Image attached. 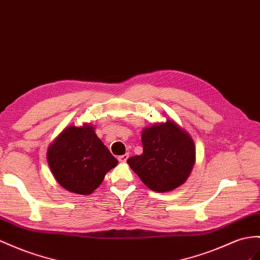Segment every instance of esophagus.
I'll return each mask as SVG.
<instances>
[{"instance_id":"1","label":"esophagus","mask_w":260,"mask_h":260,"mask_svg":"<svg viewBox=\"0 0 260 260\" xmlns=\"http://www.w3.org/2000/svg\"><path fill=\"white\" fill-rule=\"evenodd\" d=\"M127 158H128V154H124V155H121V156H118V161L119 162H125L126 160H127Z\"/></svg>"}]
</instances>
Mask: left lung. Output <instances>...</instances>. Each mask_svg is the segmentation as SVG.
Instances as JSON below:
<instances>
[{
  "label": "left lung",
  "mask_w": 260,
  "mask_h": 260,
  "mask_svg": "<svg viewBox=\"0 0 260 260\" xmlns=\"http://www.w3.org/2000/svg\"><path fill=\"white\" fill-rule=\"evenodd\" d=\"M143 154L127 159L133 171L149 189L171 191L184 183L193 168L194 143L172 121L143 131Z\"/></svg>",
  "instance_id": "left-lung-1"
}]
</instances>
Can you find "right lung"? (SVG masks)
<instances>
[{
	"label": "right lung",
	"instance_id": "add662e5",
	"mask_svg": "<svg viewBox=\"0 0 260 260\" xmlns=\"http://www.w3.org/2000/svg\"><path fill=\"white\" fill-rule=\"evenodd\" d=\"M47 160L58 183L78 194L92 193L117 165L90 125L67 127L49 146Z\"/></svg>",
	"mask_w": 260,
	"mask_h": 260
}]
</instances>
